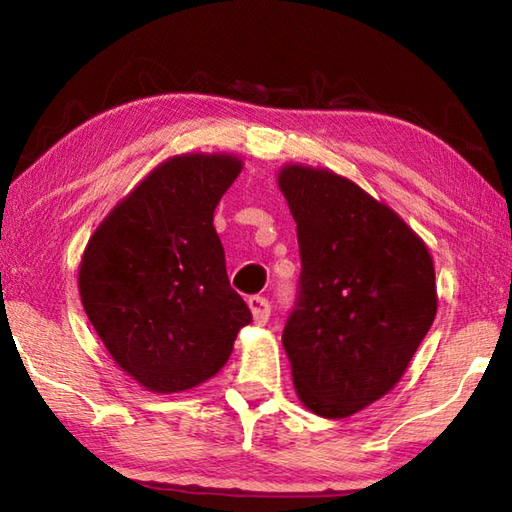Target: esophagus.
Instances as JSON below:
<instances>
[{"label": "esophagus", "instance_id": "obj_1", "mask_svg": "<svg viewBox=\"0 0 512 512\" xmlns=\"http://www.w3.org/2000/svg\"><path fill=\"white\" fill-rule=\"evenodd\" d=\"M248 309H250V314H253L255 325H266L268 316H271V305H268L266 298H262V296L248 298Z\"/></svg>", "mask_w": 512, "mask_h": 512}]
</instances>
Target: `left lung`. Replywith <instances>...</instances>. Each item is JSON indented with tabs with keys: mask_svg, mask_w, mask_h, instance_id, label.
Returning a JSON list of instances; mask_svg holds the SVG:
<instances>
[{
	"mask_svg": "<svg viewBox=\"0 0 512 512\" xmlns=\"http://www.w3.org/2000/svg\"><path fill=\"white\" fill-rule=\"evenodd\" d=\"M277 187L298 225L300 302L284 327L296 395L343 420L409 368L436 318L427 244L391 205L325 167L287 162Z\"/></svg>",
	"mask_w": 512,
	"mask_h": 512,
	"instance_id": "8db88e82",
	"label": "left lung"
}]
</instances>
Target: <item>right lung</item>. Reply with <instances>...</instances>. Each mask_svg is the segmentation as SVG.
<instances>
[{"label": "right lung", "instance_id": "add662e5", "mask_svg": "<svg viewBox=\"0 0 512 512\" xmlns=\"http://www.w3.org/2000/svg\"><path fill=\"white\" fill-rule=\"evenodd\" d=\"M235 153H180L112 207L83 250L79 293L112 361L146 391L183 393L228 363L253 316L225 273L214 210Z\"/></svg>", "mask_w": 512, "mask_h": 512}]
</instances>
